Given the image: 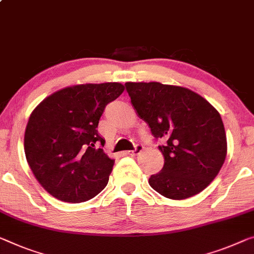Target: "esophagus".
Listing matches in <instances>:
<instances>
[{
	"label": "esophagus",
	"instance_id": "1",
	"mask_svg": "<svg viewBox=\"0 0 254 254\" xmlns=\"http://www.w3.org/2000/svg\"><path fill=\"white\" fill-rule=\"evenodd\" d=\"M142 150H143V145H140V144H136V145H135V149H134V150H129V151H127L126 153H127L128 155H132V157H134V155H137V154H139L140 152H142Z\"/></svg>",
	"mask_w": 254,
	"mask_h": 254
}]
</instances>
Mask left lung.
Returning <instances> with one entry per match:
<instances>
[{
  "label": "left lung",
  "mask_w": 254,
  "mask_h": 254,
  "mask_svg": "<svg viewBox=\"0 0 254 254\" xmlns=\"http://www.w3.org/2000/svg\"><path fill=\"white\" fill-rule=\"evenodd\" d=\"M138 116L149 124L165 157L149 184L163 196L184 200L202 192L219 173L227 153L221 117L189 88L160 83H126Z\"/></svg>",
  "instance_id": "obj_1"
}]
</instances>
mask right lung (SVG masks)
<instances>
[{
    "label": "right lung",
    "instance_id": "right-lung-1",
    "mask_svg": "<svg viewBox=\"0 0 254 254\" xmlns=\"http://www.w3.org/2000/svg\"><path fill=\"white\" fill-rule=\"evenodd\" d=\"M124 89L119 83L65 87L30 115L25 131L27 162L58 200L80 203L107 186L115 160L103 152L105 140L96 128L105 107Z\"/></svg>",
    "mask_w": 254,
    "mask_h": 254
}]
</instances>
